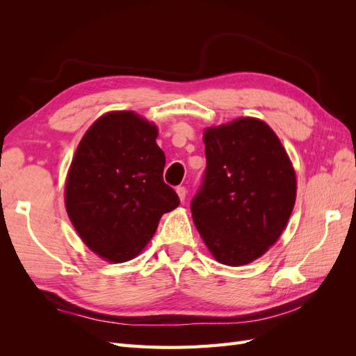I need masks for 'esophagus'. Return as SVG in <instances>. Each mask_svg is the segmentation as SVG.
<instances>
[{"mask_svg": "<svg viewBox=\"0 0 356 356\" xmlns=\"http://www.w3.org/2000/svg\"><path fill=\"white\" fill-rule=\"evenodd\" d=\"M177 195H178V197H179L181 202H184V200H186V196H187L186 187H177Z\"/></svg>", "mask_w": 356, "mask_h": 356, "instance_id": "1", "label": "esophagus"}]
</instances>
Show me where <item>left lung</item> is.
I'll use <instances>...</instances> for the list:
<instances>
[{
    "instance_id": "obj_1",
    "label": "left lung",
    "mask_w": 356,
    "mask_h": 356,
    "mask_svg": "<svg viewBox=\"0 0 356 356\" xmlns=\"http://www.w3.org/2000/svg\"><path fill=\"white\" fill-rule=\"evenodd\" d=\"M207 170L191 217L221 264L243 266L282 234L297 193L296 172L270 126L252 117L208 127Z\"/></svg>"
}]
</instances>
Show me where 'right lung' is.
I'll return each mask as SVG.
<instances>
[{"mask_svg": "<svg viewBox=\"0 0 356 356\" xmlns=\"http://www.w3.org/2000/svg\"><path fill=\"white\" fill-rule=\"evenodd\" d=\"M157 127L134 111H111L84 134L68 170L65 207L81 241L111 263L132 260L179 204L165 184Z\"/></svg>", "mask_w": 356, "mask_h": 356, "instance_id": "obj_1", "label": "right lung"}]
</instances>
